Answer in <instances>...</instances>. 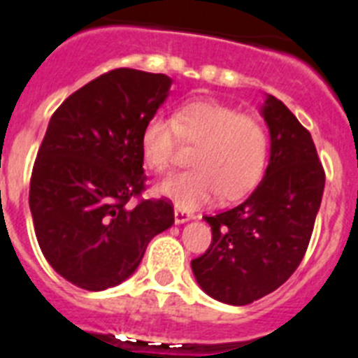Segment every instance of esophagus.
<instances>
[{
    "label": "esophagus",
    "instance_id": "34e87169",
    "mask_svg": "<svg viewBox=\"0 0 358 358\" xmlns=\"http://www.w3.org/2000/svg\"><path fill=\"white\" fill-rule=\"evenodd\" d=\"M191 218H193L191 213L182 209V207H174V222H176V224H184V222H189Z\"/></svg>",
    "mask_w": 358,
    "mask_h": 358
}]
</instances>
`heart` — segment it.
Masks as SVG:
<instances>
[{
  "label": "heart",
  "mask_w": 358,
  "mask_h": 358,
  "mask_svg": "<svg viewBox=\"0 0 358 358\" xmlns=\"http://www.w3.org/2000/svg\"><path fill=\"white\" fill-rule=\"evenodd\" d=\"M180 142L194 145L193 169L164 180L156 191L176 207L196 209L222 198L233 200L255 187L266 169L267 133L253 116L215 100L182 105L174 118L152 114L143 123L140 149L155 173L173 167Z\"/></svg>",
  "instance_id": "obj_1"
}]
</instances>
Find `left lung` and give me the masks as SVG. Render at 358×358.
I'll use <instances>...</instances> for the list:
<instances>
[{"mask_svg":"<svg viewBox=\"0 0 358 358\" xmlns=\"http://www.w3.org/2000/svg\"><path fill=\"white\" fill-rule=\"evenodd\" d=\"M260 113L271 138L262 182L236 207L206 216L211 245L191 262L198 286L231 306L269 295L295 273L326 184L313 138L295 114L271 94Z\"/></svg>","mask_w":358,"mask_h":358,"instance_id":"left-lung-1","label":"left lung"}]
</instances>
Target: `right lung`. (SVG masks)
<instances>
[{
    "instance_id": "right-lung-1",
    "label": "right lung",
    "mask_w": 358,
    "mask_h": 358,
    "mask_svg": "<svg viewBox=\"0 0 358 358\" xmlns=\"http://www.w3.org/2000/svg\"><path fill=\"white\" fill-rule=\"evenodd\" d=\"M165 74L114 69L72 92L49 122L34 162L31 206L47 262L87 291L122 284L147 244L174 224L165 198L145 189L140 134L169 96Z\"/></svg>"
}]
</instances>
